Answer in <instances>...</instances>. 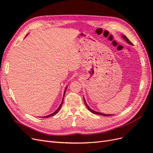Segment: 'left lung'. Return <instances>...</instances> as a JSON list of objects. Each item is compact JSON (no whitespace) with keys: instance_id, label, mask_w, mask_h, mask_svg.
Instances as JSON below:
<instances>
[{"instance_id":"obj_1","label":"left lung","mask_w":153,"mask_h":153,"mask_svg":"<svg viewBox=\"0 0 153 153\" xmlns=\"http://www.w3.org/2000/svg\"><path fill=\"white\" fill-rule=\"evenodd\" d=\"M122 37L123 38H124V39L126 41V42L128 43V44H129V45H132V43L130 42V41H129L126 36H125L124 35H122ZM84 102H85V106H87V108L89 109V111H91V112H92V113H93V114H99V115H104V116H110V115H111V114H103V113H101V112H96V111H94V110H92L89 106L87 105V104L86 103V101H85V99L84 98Z\"/></svg>"}]
</instances>
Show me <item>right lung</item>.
<instances>
[{"label": "right lung", "mask_w": 153, "mask_h": 153, "mask_svg": "<svg viewBox=\"0 0 153 153\" xmlns=\"http://www.w3.org/2000/svg\"><path fill=\"white\" fill-rule=\"evenodd\" d=\"M67 87H66V89H65V90H64V96H63V98H62V102H61V105H59V107H58V108H57L56 110H55L53 113L51 114H50V115H47V116H44L43 117H50V116H52V115H55V114H57V113L59 112V110H60V108H61V106H62V103H63V101H64V95H65L66 91V89H67Z\"/></svg>", "instance_id": "obj_1"}]
</instances>
